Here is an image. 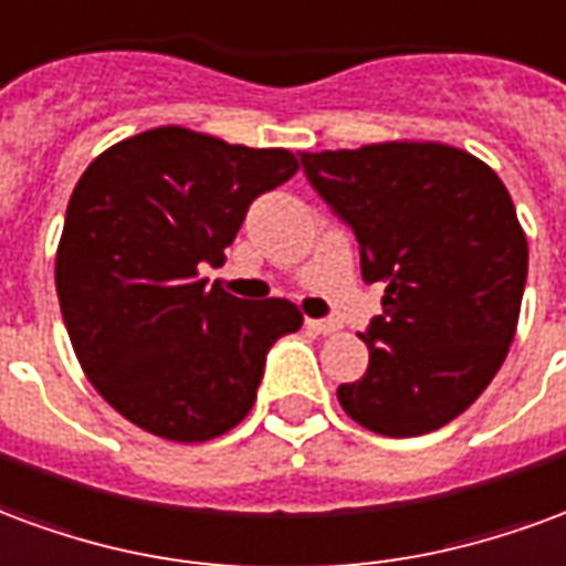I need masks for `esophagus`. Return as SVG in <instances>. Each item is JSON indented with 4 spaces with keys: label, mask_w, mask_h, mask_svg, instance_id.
Wrapping results in <instances>:
<instances>
[{
    "label": "esophagus",
    "mask_w": 566,
    "mask_h": 566,
    "mask_svg": "<svg viewBox=\"0 0 566 566\" xmlns=\"http://www.w3.org/2000/svg\"><path fill=\"white\" fill-rule=\"evenodd\" d=\"M307 328L316 334H334L340 325L334 323V319H307Z\"/></svg>",
    "instance_id": "34e87169"
}]
</instances>
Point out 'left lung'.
I'll return each instance as SVG.
<instances>
[{
  "mask_svg": "<svg viewBox=\"0 0 566 566\" xmlns=\"http://www.w3.org/2000/svg\"><path fill=\"white\" fill-rule=\"evenodd\" d=\"M304 175L356 232L361 277L382 280V313L358 334L365 377L344 382L349 419L419 437L468 410L518 325L527 238L503 180L440 142L301 153Z\"/></svg>",
  "mask_w": 566,
  "mask_h": 566,
  "instance_id": "1",
  "label": "left lung"
}]
</instances>
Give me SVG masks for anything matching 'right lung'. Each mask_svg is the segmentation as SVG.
Wrapping results in <instances>:
<instances>
[{
  "label": "right lung",
  "mask_w": 566,
  "mask_h": 566,
  "mask_svg": "<svg viewBox=\"0 0 566 566\" xmlns=\"http://www.w3.org/2000/svg\"><path fill=\"white\" fill-rule=\"evenodd\" d=\"M295 171L283 147L159 126L81 175L56 247V295L86 379L123 419L201 443L250 413L268 349L304 316L286 298H234L198 268L222 265L253 198Z\"/></svg>",
  "instance_id": "1"
}]
</instances>
